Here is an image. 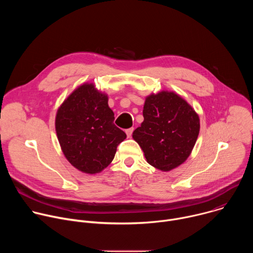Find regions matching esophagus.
Listing matches in <instances>:
<instances>
[{
	"mask_svg": "<svg viewBox=\"0 0 253 253\" xmlns=\"http://www.w3.org/2000/svg\"><path fill=\"white\" fill-rule=\"evenodd\" d=\"M133 131H134V128H129V129L126 130V134H127V137H128V138H131Z\"/></svg>",
	"mask_w": 253,
	"mask_h": 253,
	"instance_id": "esophagus-1",
	"label": "esophagus"
}]
</instances>
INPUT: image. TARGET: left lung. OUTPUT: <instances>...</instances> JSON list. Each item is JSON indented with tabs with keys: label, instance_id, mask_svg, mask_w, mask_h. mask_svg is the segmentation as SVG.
Masks as SVG:
<instances>
[{
	"label": "left lung",
	"instance_id": "8db88e82",
	"mask_svg": "<svg viewBox=\"0 0 253 253\" xmlns=\"http://www.w3.org/2000/svg\"><path fill=\"white\" fill-rule=\"evenodd\" d=\"M144 121L133 132L147 162L162 171L182 164L197 140L200 123L192 107L173 92H160L146 98Z\"/></svg>",
	"mask_w": 253,
	"mask_h": 253
}]
</instances>
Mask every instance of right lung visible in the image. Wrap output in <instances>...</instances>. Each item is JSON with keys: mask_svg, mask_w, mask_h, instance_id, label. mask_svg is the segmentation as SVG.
<instances>
[{"mask_svg": "<svg viewBox=\"0 0 253 253\" xmlns=\"http://www.w3.org/2000/svg\"><path fill=\"white\" fill-rule=\"evenodd\" d=\"M108 97L93 84L77 88L61 105L56 132L62 151L78 170L95 174L114 159L117 146L126 138L114 124Z\"/></svg>", "mask_w": 253, "mask_h": 253, "instance_id": "1", "label": "right lung"}]
</instances>
